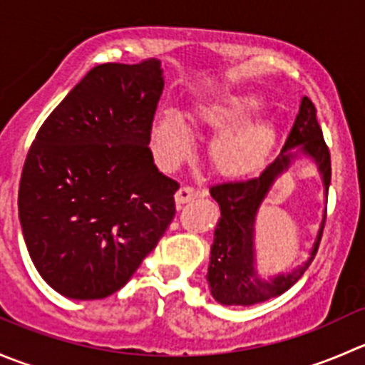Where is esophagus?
Returning a JSON list of instances; mask_svg holds the SVG:
<instances>
[{
	"label": "esophagus",
	"mask_w": 365,
	"mask_h": 365,
	"mask_svg": "<svg viewBox=\"0 0 365 365\" xmlns=\"http://www.w3.org/2000/svg\"><path fill=\"white\" fill-rule=\"evenodd\" d=\"M206 196V190L205 189H194V187H182V189L176 192L175 201L178 205H185L190 203V201L197 200V197H203Z\"/></svg>",
	"instance_id": "1"
}]
</instances>
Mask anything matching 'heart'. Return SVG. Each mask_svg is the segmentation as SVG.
Returning <instances> with one entry per match:
<instances>
[{"mask_svg": "<svg viewBox=\"0 0 365 365\" xmlns=\"http://www.w3.org/2000/svg\"><path fill=\"white\" fill-rule=\"evenodd\" d=\"M263 106L254 95H230L203 104L190 114L197 128L215 134L208 155L213 168L226 176L257 171L267 159L275 138V127L267 118H251ZM159 159L173 165L192 152L194 139L185 121L173 111L162 113L153 125Z\"/></svg>", "mask_w": 365, "mask_h": 365, "instance_id": "obj_1", "label": "heart"}]
</instances>
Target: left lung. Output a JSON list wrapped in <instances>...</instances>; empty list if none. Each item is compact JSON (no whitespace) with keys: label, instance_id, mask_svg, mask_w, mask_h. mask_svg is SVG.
<instances>
[{"label":"left lung","instance_id":"8db88e82","mask_svg":"<svg viewBox=\"0 0 365 365\" xmlns=\"http://www.w3.org/2000/svg\"><path fill=\"white\" fill-rule=\"evenodd\" d=\"M289 149H293L294 152L289 153ZM298 153L314 160L316 168L322 175L327 196L330 178H332L330 152L323 139L318 118H316L314 104L307 97L302 98L295 123H293L292 132H289L281 153L259 175L249 180H240V182H227L210 187V194L219 203L220 219L217 222L213 244L210 249L206 281L210 284L212 297L219 304L254 305L282 295L304 275V272L314 259L319 240H322L325 217H323L322 226L316 235L311 254L304 263L297 264L293 270L284 272V274L274 275L268 281L259 279L256 270L254 224H256L257 210L267 194L270 192L275 180L282 173L288 171Z\"/></svg>","mask_w":365,"mask_h":365}]
</instances>
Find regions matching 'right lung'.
<instances>
[{"instance_id": "obj_1", "label": "right lung", "mask_w": 365, "mask_h": 365, "mask_svg": "<svg viewBox=\"0 0 365 365\" xmlns=\"http://www.w3.org/2000/svg\"><path fill=\"white\" fill-rule=\"evenodd\" d=\"M160 61L97 65L47 116L26 157L19 220L43 281L73 300L123 288L175 217V180L157 169L152 121Z\"/></svg>"}]
</instances>
